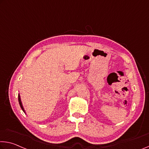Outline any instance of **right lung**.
<instances>
[{
	"mask_svg": "<svg viewBox=\"0 0 149 149\" xmlns=\"http://www.w3.org/2000/svg\"><path fill=\"white\" fill-rule=\"evenodd\" d=\"M18 101H19V104H20V106L21 109H22V111H23L24 112H25V111H24V108H23V106H22V102H21V100H20V95H19V94H18Z\"/></svg>",
	"mask_w": 149,
	"mask_h": 149,
	"instance_id": "obj_1",
	"label": "right lung"
}]
</instances>
